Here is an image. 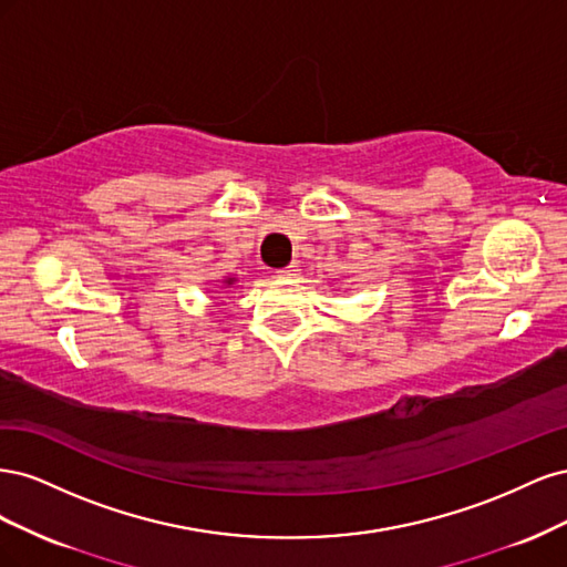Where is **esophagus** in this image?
I'll return each mask as SVG.
<instances>
[{
    "mask_svg": "<svg viewBox=\"0 0 567 567\" xmlns=\"http://www.w3.org/2000/svg\"><path fill=\"white\" fill-rule=\"evenodd\" d=\"M298 265H288V267H284V269H277L274 274H277V279H293V277H298Z\"/></svg>",
    "mask_w": 567,
    "mask_h": 567,
    "instance_id": "34e87169",
    "label": "esophagus"
}]
</instances>
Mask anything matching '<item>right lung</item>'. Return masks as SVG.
I'll return each mask as SVG.
<instances>
[{"label": "right lung", "mask_w": 567, "mask_h": 567, "mask_svg": "<svg viewBox=\"0 0 567 567\" xmlns=\"http://www.w3.org/2000/svg\"><path fill=\"white\" fill-rule=\"evenodd\" d=\"M238 279L236 277H225V279H219V284H221V288H231L234 284H236Z\"/></svg>", "instance_id": "obj_1"}]
</instances>
